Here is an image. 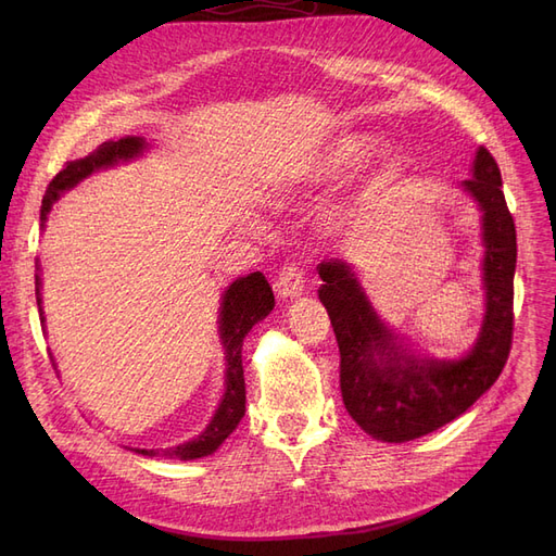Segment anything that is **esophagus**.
<instances>
[{
  "mask_svg": "<svg viewBox=\"0 0 556 556\" xmlns=\"http://www.w3.org/2000/svg\"><path fill=\"white\" fill-rule=\"evenodd\" d=\"M304 271L296 264H288L276 278V292L282 299H294L304 292Z\"/></svg>",
  "mask_w": 556,
  "mask_h": 556,
  "instance_id": "1",
  "label": "esophagus"
}]
</instances>
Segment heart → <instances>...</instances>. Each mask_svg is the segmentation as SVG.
<instances>
[{
    "instance_id": "1",
    "label": "heart",
    "mask_w": 556,
    "mask_h": 556,
    "mask_svg": "<svg viewBox=\"0 0 556 556\" xmlns=\"http://www.w3.org/2000/svg\"><path fill=\"white\" fill-rule=\"evenodd\" d=\"M364 146H366L364 137H350V139L341 141L331 150V155L325 160V172L333 174V172L343 169V166L352 164L364 153Z\"/></svg>"
}]
</instances>
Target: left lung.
I'll return each instance as SVG.
<instances>
[{
	"label": "left lung",
	"instance_id": "1",
	"mask_svg": "<svg viewBox=\"0 0 556 556\" xmlns=\"http://www.w3.org/2000/svg\"><path fill=\"white\" fill-rule=\"evenodd\" d=\"M464 190L482 211L486 313L473 350L462 359H417L396 345L364 296L352 268L331 260L317 266V290L341 352V394L352 419L376 441L406 443L457 419L490 390L513 348L515 220L503 197L498 164L486 148Z\"/></svg>",
	"mask_w": 556,
	"mask_h": 556
}]
</instances>
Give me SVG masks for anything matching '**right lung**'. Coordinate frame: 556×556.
<instances>
[{"label":"right lung","mask_w":556,"mask_h":556,"mask_svg":"<svg viewBox=\"0 0 556 556\" xmlns=\"http://www.w3.org/2000/svg\"><path fill=\"white\" fill-rule=\"evenodd\" d=\"M146 148V141L139 137H125L121 141H106L99 146L94 153L88 157L76 160V162H66L64 169L50 180L48 190L41 201V225L46 223V215L50 213V206L55 204L58 197L64 190H72L74 185L83 178H88L92 172L104 169V166H113L123 160H131L141 155V150ZM39 268V262H37ZM41 278L37 274V306H39V317L43 323V311H41ZM274 290L264 274L255 271L245 278L233 280L229 285V290L223 296V306H220V339L225 345V355H227V380H225V396L220 408L215 410L211 425L201 431L197 439L176 445V447H166V450H137L139 454H148V457H166V459H199L206 457V454L215 452L223 445L227 435L239 427L241 417L245 415V378H243V362H241V348L243 339L248 331L255 327L260 319H264L268 313L274 311Z\"/></svg>","instance_id":"1"}]
</instances>
